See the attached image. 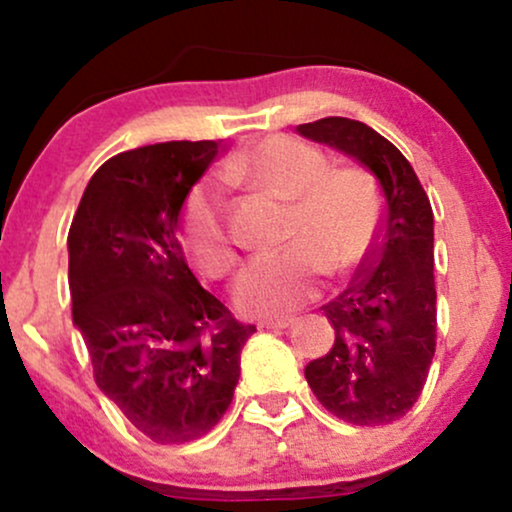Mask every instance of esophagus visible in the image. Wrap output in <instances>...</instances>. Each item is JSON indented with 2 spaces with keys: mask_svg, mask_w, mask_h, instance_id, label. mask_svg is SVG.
Returning a JSON list of instances; mask_svg holds the SVG:
<instances>
[{
  "mask_svg": "<svg viewBox=\"0 0 512 512\" xmlns=\"http://www.w3.org/2000/svg\"><path fill=\"white\" fill-rule=\"evenodd\" d=\"M293 320L291 317H284V320H267V322H260L262 330H286V327H291Z\"/></svg>",
  "mask_w": 512,
  "mask_h": 512,
  "instance_id": "1",
  "label": "esophagus"
}]
</instances>
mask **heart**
<instances>
[{
  "label": "heart",
  "mask_w": 512,
  "mask_h": 512,
  "mask_svg": "<svg viewBox=\"0 0 512 512\" xmlns=\"http://www.w3.org/2000/svg\"><path fill=\"white\" fill-rule=\"evenodd\" d=\"M231 178L291 199L286 248L255 257L236 281V301L250 315H281L310 301L325 272L349 276L378 243L380 195L358 168H332L315 146L267 137L228 163ZM180 238L204 272L223 276L238 260L226 202L214 178L197 182L180 211Z\"/></svg>",
  "instance_id": "heart-1"
}]
</instances>
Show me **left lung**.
<instances>
[{"label":"left lung","instance_id":"1","mask_svg":"<svg viewBox=\"0 0 512 512\" xmlns=\"http://www.w3.org/2000/svg\"><path fill=\"white\" fill-rule=\"evenodd\" d=\"M298 134L354 156L380 182L383 233L346 291L322 305L334 344L305 366L327 411L354 426L402 419L424 390L436 354L433 209L395 144L349 117L298 125Z\"/></svg>","mask_w":512,"mask_h":512}]
</instances>
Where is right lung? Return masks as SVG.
<instances>
[{
    "instance_id": "right-lung-1",
    "label": "right lung",
    "mask_w": 512,
    "mask_h": 512,
    "mask_svg": "<svg viewBox=\"0 0 512 512\" xmlns=\"http://www.w3.org/2000/svg\"><path fill=\"white\" fill-rule=\"evenodd\" d=\"M219 149L166 142L108 158L69 228L72 317L93 378L158 445L219 424L255 332L199 286L178 240L182 202Z\"/></svg>"
}]
</instances>
